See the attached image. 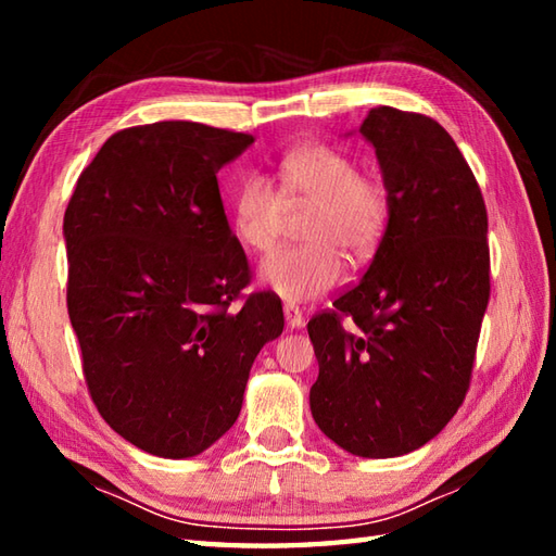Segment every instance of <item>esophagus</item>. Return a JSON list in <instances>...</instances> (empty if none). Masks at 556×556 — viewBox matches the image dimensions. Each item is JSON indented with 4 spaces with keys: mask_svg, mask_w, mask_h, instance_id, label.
I'll use <instances>...</instances> for the list:
<instances>
[{
    "mask_svg": "<svg viewBox=\"0 0 556 556\" xmlns=\"http://www.w3.org/2000/svg\"><path fill=\"white\" fill-rule=\"evenodd\" d=\"M285 317H287L289 329H301L305 325L303 313L299 311V305H293V303H285Z\"/></svg>",
    "mask_w": 556,
    "mask_h": 556,
    "instance_id": "esophagus-1",
    "label": "esophagus"
}]
</instances>
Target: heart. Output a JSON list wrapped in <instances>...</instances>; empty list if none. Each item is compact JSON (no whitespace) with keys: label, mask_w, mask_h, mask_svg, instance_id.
<instances>
[{"label":"heart","mask_w":556,"mask_h":556,"mask_svg":"<svg viewBox=\"0 0 556 556\" xmlns=\"http://www.w3.org/2000/svg\"><path fill=\"white\" fill-rule=\"evenodd\" d=\"M279 191L260 174H248L231 198V224L243 245L265 253L275 245L287 207H311L303 219V245L279 248L257 267V279L289 303L332 291L346 271V257L368 260L380 245L389 195L384 184L361 174L344 150L311 143L279 162Z\"/></svg>","instance_id":"1"}]
</instances>
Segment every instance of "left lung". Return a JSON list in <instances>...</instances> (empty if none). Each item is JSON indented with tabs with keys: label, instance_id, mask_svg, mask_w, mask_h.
Segmentation results:
<instances>
[{
	"label": "left lung",
	"instance_id": "obj_1",
	"mask_svg": "<svg viewBox=\"0 0 556 556\" xmlns=\"http://www.w3.org/2000/svg\"><path fill=\"white\" fill-rule=\"evenodd\" d=\"M358 134L380 162L389 219L363 279L308 323L311 410L344 452L392 458L428 444L466 399L490 301L488 210L430 116L375 108Z\"/></svg>",
	"mask_w": 556,
	"mask_h": 556
}]
</instances>
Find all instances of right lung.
I'll list each match as a JSON object with an SVG mask.
<instances>
[{"instance_id": "right-lung-1", "label": "right lung", "mask_w": 556, "mask_h": 556, "mask_svg": "<svg viewBox=\"0 0 556 556\" xmlns=\"http://www.w3.org/2000/svg\"><path fill=\"white\" fill-rule=\"evenodd\" d=\"M251 146L195 122L124 128L68 200L66 305L90 396L152 456L215 444L239 418L260 349L285 329L269 291L231 311L251 277L217 172Z\"/></svg>"}]
</instances>
